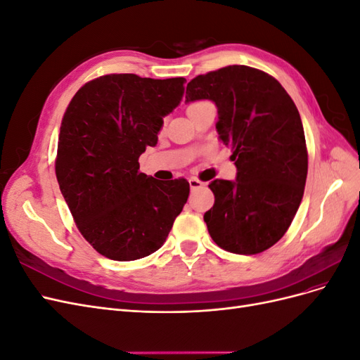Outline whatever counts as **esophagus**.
<instances>
[{"label":"esophagus","instance_id":"1","mask_svg":"<svg viewBox=\"0 0 360 360\" xmlns=\"http://www.w3.org/2000/svg\"><path fill=\"white\" fill-rule=\"evenodd\" d=\"M205 183H202V181H200L198 179H189V186H191V189L192 191H197V189H200V188H202Z\"/></svg>","mask_w":360,"mask_h":360}]
</instances>
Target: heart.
Returning a JSON list of instances; mask_svg holds the SVG:
<instances>
[{
    "instance_id": "b5f03b06",
    "label": "heart",
    "mask_w": 360,
    "mask_h": 360,
    "mask_svg": "<svg viewBox=\"0 0 360 360\" xmlns=\"http://www.w3.org/2000/svg\"><path fill=\"white\" fill-rule=\"evenodd\" d=\"M197 103H198V102H197ZM197 103H192V105H189V108H192L193 105H197ZM189 108H188V110H189Z\"/></svg>"
}]
</instances>
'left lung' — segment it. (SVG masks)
<instances>
[{
  "instance_id": "8db88e82",
  "label": "left lung",
  "mask_w": 360,
  "mask_h": 360,
  "mask_svg": "<svg viewBox=\"0 0 360 360\" xmlns=\"http://www.w3.org/2000/svg\"><path fill=\"white\" fill-rule=\"evenodd\" d=\"M212 101L216 130L230 147L236 180H213L214 204L204 214L213 242L254 255L285 234L303 198L308 151L296 105L275 78L248 66L198 75L186 102Z\"/></svg>"
}]
</instances>
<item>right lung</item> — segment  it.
<instances>
[{
	"mask_svg": "<svg viewBox=\"0 0 360 360\" xmlns=\"http://www.w3.org/2000/svg\"><path fill=\"white\" fill-rule=\"evenodd\" d=\"M184 78L105 75L73 96L60 127L56 174L81 234L115 261L147 257L165 243L189 197L184 179L139 172L163 117L180 105Z\"/></svg>",
	"mask_w": 360,
	"mask_h": 360,
	"instance_id": "add662e5",
	"label": "right lung"
}]
</instances>
